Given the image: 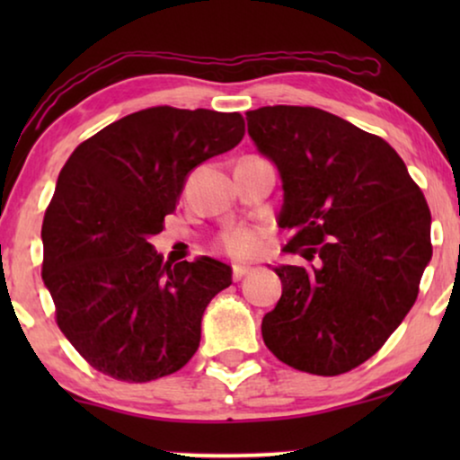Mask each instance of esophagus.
<instances>
[{
    "instance_id": "34e87169",
    "label": "esophagus",
    "mask_w": 460,
    "mask_h": 460,
    "mask_svg": "<svg viewBox=\"0 0 460 460\" xmlns=\"http://www.w3.org/2000/svg\"><path fill=\"white\" fill-rule=\"evenodd\" d=\"M251 272V266H241V263H234L232 266V279L234 280H241L243 276H247Z\"/></svg>"
}]
</instances>
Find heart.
Masks as SVG:
<instances>
[{
    "label": "heart",
    "instance_id": "heart-1",
    "mask_svg": "<svg viewBox=\"0 0 460 460\" xmlns=\"http://www.w3.org/2000/svg\"><path fill=\"white\" fill-rule=\"evenodd\" d=\"M263 230L253 226H234L222 232L219 236V247L232 257H251L261 247Z\"/></svg>",
    "mask_w": 460,
    "mask_h": 460
}]
</instances>
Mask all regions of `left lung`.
I'll list each match as a JSON object with an SVG mask.
<instances>
[{
	"instance_id": "left-lung-1",
	"label": "left lung",
	"mask_w": 460,
	"mask_h": 460,
	"mask_svg": "<svg viewBox=\"0 0 460 460\" xmlns=\"http://www.w3.org/2000/svg\"><path fill=\"white\" fill-rule=\"evenodd\" d=\"M257 150L279 167L287 253L282 295L263 316L268 349L304 373L335 376L383 348L414 305L431 260V213L400 155L314 106L247 112Z\"/></svg>"
}]
</instances>
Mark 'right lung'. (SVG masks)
I'll list each match as a JSON object with an SVG mask.
<instances>
[{"instance_id": "right-lung-1", "label": "right lung", "mask_w": 460, "mask_h": 460, "mask_svg": "<svg viewBox=\"0 0 460 460\" xmlns=\"http://www.w3.org/2000/svg\"><path fill=\"white\" fill-rule=\"evenodd\" d=\"M243 136L238 112L153 106L68 156L43 216L41 279L58 329L100 373L155 381L199 349L205 307L232 285V270L211 257L163 263L148 241L188 173Z\"/></svg>"}]
</instances>
